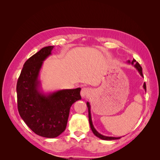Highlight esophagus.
<instances>
[{
    "label": "esophagus",
    "mask_w": 160,
    "mask_h": 160,
    "mask_svg": "<svg viewBox=\"0 0 160 160\" xmlns=\"http://www.w3.org/2000/svg\"><path fill=\"white\" fill-rule=\"evenodd\" d=\"M91 93V90L89 88H84L81 89V95L82 98H85V96L87 95H89V93Z\"/></svg>",
    "instance_id": "esophagus-1"
}]
</instances>
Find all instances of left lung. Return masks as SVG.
Returning a JSON list of instances; mask_svg holds the SVG:
<instances>
[{
  "label": "left lung",
  "mask_w": 160,
  "mask_h": 160,
  "mask_svg": "<svg viewBox=\"0 0 160 160\" xmlns=\"http://www.w3.org/2000/svg\"><path fill=\"white\" fill-rule=\"evenodd\" d=\"M129 63H131L132 65H133L136 69L138 71V72H139V74L141 75L142 77H143V73H142V67L140 66V65L139 64V62H137L135 59H133V61L132 62H130L129 61H128ZM143 89L146 91V83H144L143 84ZM87 106H88V112H89V124H90V127L91 129L92 130V132L94 133L95 135H96L97 137H98L99 138L101 139H103V140H113V139H120L121 138H115V137H108V136H105V135H103L100 134L99 132H97V130L95 129V128L93 127V123H92V120H91V106L89 102H87Z\"/></svg>",
  "instance_id": "8db88e82"
}]
</instances>
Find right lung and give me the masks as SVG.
<instances>
[{
    "label": "right lung",
    "instance_id": "add662e5",
    "mask_svg": "<svg viewBox=\"0 0 160 160\" xmlns=\"http://www.w3.org/2000/svg\"><path fill=\"white\" fill-rule=\"evenodd\" d=\"M53 47L42 48L25 62L17 84L18 111L21 118L34 133L48 138H56L64 132L71 106L81 99V88L62 89L47 95L40 91L38 74Z\"/></svg>",
    "mask_w": 160,
    "mask_h": 160
}]
</instances>
